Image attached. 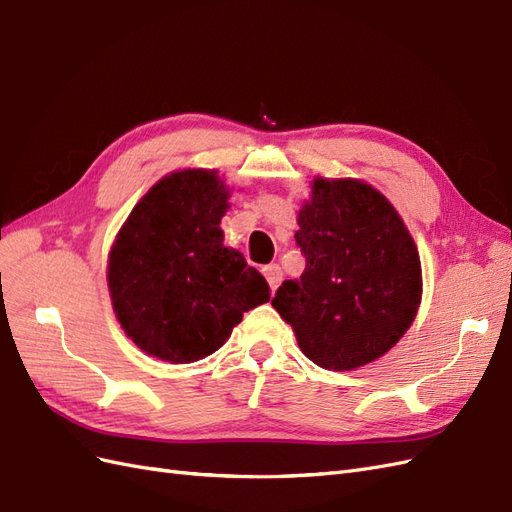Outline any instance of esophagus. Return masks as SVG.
<instances>
[{"label":"esophagus","instance_id":"1","mask_svg":"<svg viewBox=\"0 0 512 512\" xmlns=\"http://www.w3.org/2000/svg\"><path fill=\"white\" fill-rule=\"evenodd\" d=\"M262 275H265V280H267V284H269L271 292H275V290H277V286L282 284V277H284L282 269L277 267V265H269V267H265V269H262Z\"/></svg>","mask_w":512,"mask_h":512}]
</instances>
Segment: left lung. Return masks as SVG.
Returning <instances> with one entry per match:
<instances>
[{
  "instance_id": "left-lung-1",
  "label": "left lung",
  "mask_w": 512,
  "mask_h": 512,
  "mask_svg": "<svg viewBox=\"0 0 512 512\" xmlns=\"http://www.w3.org/2000/svg\"><path fill=\"white\" fill-rule=\"evenodd\" d=\"M294 239L305 271L271 305L303 354L335 371L380 359L410 329L423 292L416 245L393 205L367 183L316 179Z\"/></svg>"
}]
</instances>
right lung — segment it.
I'll return each instance as SVG.
<instances>
[{"label": "right lung", "mask_w": 512, "mask_h": 512, "mask_svg": "<svg viewBox=\"0 0 512 512\" xmlns=\"http://www.w3.org/2000/svg\"><path fill=\"white\" fill-rule=\"evenodd\" d=\"M228 192L213 170L158 181L119 230L108 258L115 314L132 342L168 363H192L224 346L269 286L220 228Z\"/></svg>", "instance_id": "obj_1"}]
</instances>
